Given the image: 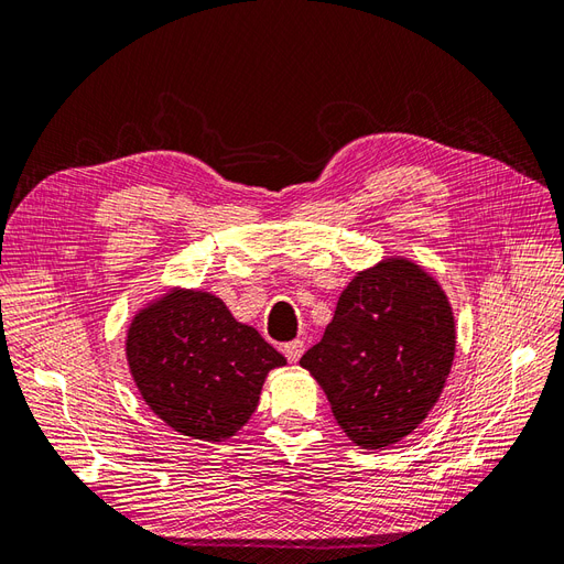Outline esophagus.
I'll use <instances>...</instances> for the list:
<instances>
[{
    "instance_id": "34e87169",
    "label": "esophagus",
    "mask_w": 564,
    "mask_h": 564,
    "mask_svg": "<svg viewBox=\"0 0 564 564\" xmlns=\"http://www.w3.org/2000/svg\"><path fill=\"white\" fill-rule=\"evenodd\" d=\"M282 350H284L289 362H299L303 350H305V346H303V340H292V344H286Z\"/></svg>"
}]
</instances>
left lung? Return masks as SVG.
Segmentation results:
<instances>
[{"mask_svg": "<svg viewBox=\"0 0 564 564\" xmlns=\"http://www.w3.org/2000/svg\"><path fill=\"white\" fill-rule=\"evenodd\" d=\"M454 352V313L440 282L390 256L348 282L301 367L324 390L340 431L357 447L381 449L431 414Z\"/></svg>", "mask_w": 564, "mask_h": 564, "instance_id": "obj_1", "label": "left lung"}]
</instances>
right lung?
Here are the masks:
<instances>
[{
    "label": "right lung",
    "mask_w": 564,
    "mask_h": 564,
    "mask_svg": "<svg viewBox=\"0 0 564 564\" xmlns=\"http://www.w3.org/2000/svg\"><path fill=\"white\" fill-rule=\"evenodd\" d=\"M127 362L145 404L181 435L226 442L251 419L270 369L286 360L228 305L174 286L133 315Z\"/></svg>",
    "instance_id": "add662e5"
}]
</instances>
